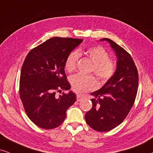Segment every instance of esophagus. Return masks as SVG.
I'll return each mask as SVG.
<instances>
[{
  "label": "esophagus",
  "mask_w": 153,
  "mask_h": 153,
  "mask_svg": "<svg viewBox=\"0 0 153 153\" xmlns=\"http://www.w3.org/2000/svg\"><path fill=\"white\" fill-rule=\"evenodd\" d=\"M83 98V96L82 94H77V101L78 102H80L81 100H82Z\"/></svg>",
  "instance_id": "esophagus-1"
}]
</instances>
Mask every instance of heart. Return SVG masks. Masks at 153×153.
<instances>
[{"instance_id": "heart-1", "label": "heart", "mask_w": 153, "mask_h": 153, "mask_svg": "<svg viewBox=\"0 0 153 153\" xmlns=\"http://www.w3.org/2000/svg\"><path fill=\"white\" fill-rule=\"evenodd\" d=\"M80 54H85L93 63L91 71L93 72L102 82H106L113 77L116 72V63L110 59L109 53L101 46H89L85 49L73 51L68 55L65 61V69L72 72L76 68ZM70 82L75 92H85L94 90L97 87V82L93 75H85L78 73L71 77Z\"/></svg>"}]
</instances>
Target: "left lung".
<instances>
[{"mask_svg":"<svg viewBox=\"0 0 153 153\" xmlns=\"http://www.w3.org/2000/svg\"><path fill=\"white\" fill-rule=\"evenodd\" d=\"M118 59L114 75L99 90L92 92V107L85 118L89 126L100 132L111 131L123 122L132 108L138 87V73L131 56L107 38Z\"/></svg>","mask_w":153,"mask_h":153,"instance_id":"1","label":"left lung"}]
</instances>
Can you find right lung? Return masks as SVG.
Instances as JSON below:
<instances>
[{
	"label": "right lung",
	"mask_w": 153,
	"mask_h": 153,
	"mask_svg": "<svg viewBox=\"0 0 153 153\" xmlns=\"http://www.w3.org/2000/svg\"><path fill=\"white\" fill-rule=\"evenodd\" d=\"M82 39L53 37L29 52L21 69L19 93L25 111L34 124L44 129L59 126L66 111L76 101L64 68L71 51Z\"/></svg>",
	"instance_id": "obj_1"
}]
</instances>
